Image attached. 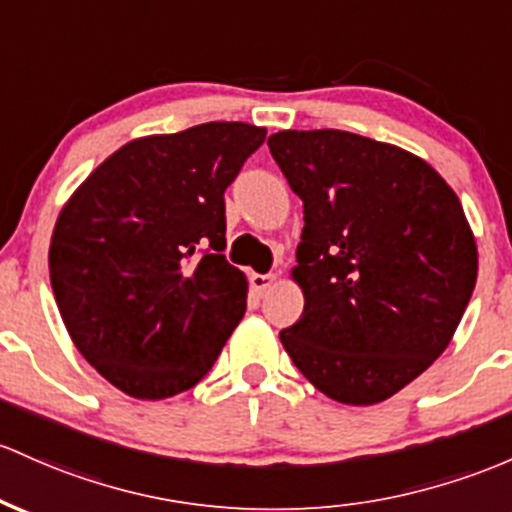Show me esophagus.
<instances>
[{"mask_svg":"<svg viewBox=\"0 0 512 512\" xmlns=\"http://www.w3.org/2000/svg\"><path fill=\"white\" fill-rule=\"evenodd\" d=\"M252 289L257 291V296H265L274 284H277V274H250Z\"/></svg>","mask_w":512,"mask_h":512,"instance_id":"obj_1","label":"esophagus"}]
</instances>
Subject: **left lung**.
<instances>
[{"label":"left lung","mask_w":512,"mask_h":512,"mask_svg":"<svg viewBox=\"0 0 512 512\" xmlns=\"http://www.w3.org/2000/svg\"><path fill=\"white\" fill-rule=\"evenodd\" d=\"M267 145L303 201V313L279 340L333 401H386L445 352L474 291L459 196L423 157L357 133L279 131Z\"/></svg>","instance_id":"1"}]
</instances>
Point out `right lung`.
<instances>
[{"label":"right lung","mask_w":512,"mask_h":512,"mask_svg":"<svg viewBox=\"0 0 512 512\" xmlns=\"http://www.w3.org/2000/svg\"><path fill=\"white\" fill-rule=\"evenodd\" d=\"M267 131L211 121L121 145L67 199L48 267L80 355L116 389L160 401L199 384L245 316L223 192Z\"/></svg>","instance_id":"right-lung-1"}]
</instances>
